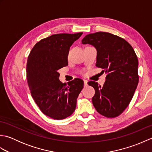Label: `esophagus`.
Wrapping results in <instances>:
<instances>
[{"mask_svg":"<svg viewBox=\"0 0 152 152\" xmlns=\"http://www.w3.org/2000/svg\"><path fill=\"white\" fill-rule=\"evenodd\" d=\"M83 83H84V87H87V86H88V80H83Z\"/></svg>","mask_w":152,"mask_h":152,"instance_id":"obj_1","label":"esophagus"}]
</instances>
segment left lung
I'll return each instance as SVG.
<instances>
[{"label":"left lung","mask_w":152,"mask_h":152,"mask_svg":"<svg viewBox=\"0 0 152 152\" xmlns=\"http://www.w3.org/2000/svg\"><path fill=\"white\" fill-rule=\"evenodd\" d=\"M83 44L94 46L96 66L107 73L102 86L90 81L95 90L92 102L96 110L106 118H115L127 107L138 83V61L133 47L124 38L106 32L89 34Z\"/></svg>","instance_id":"1"}]
</instances>
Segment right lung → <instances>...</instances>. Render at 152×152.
Instances as JSON below:
<instances>
[{"mask_svg":"<svg viewBox=\"0 0 152 152\" xmlns=\"http://www.w3.org/2000/svg\"><path fill=\"white\" fill-rule=\"evenodd\" d=\"M83 33L56 34L34 45L28 57L27 83L34 101L42 112L54 119H63L75 110L83 81L69 83L59 79L58 70L68 65L70 47Z\"/></svg>","mask_w":152,"mask_h":152,"instance_id":"add662e5","label":"right lung"}]
</instances>
